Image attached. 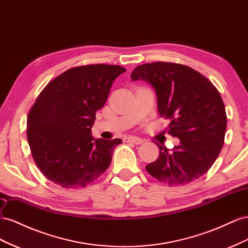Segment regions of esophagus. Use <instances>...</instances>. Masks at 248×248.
I'll return each mask as SVG.
<instances>
[{
	"label": "esophagus",
	"instance_id": "esophagus-1",
	"mask_svg": "<svg viewBox=\"0 0 248 248\" xmlns=\"http://www.w3.org/2000/svg\"><path fill=\"white\" fill-rule=\"evenodd\" d=\"M124 141H125V142H132L134 144H141V143L144 142L143 139L138 138V137H128V138L124 139Z\"/></svg>",
	"mask_w": 248,
	"mask_h": 248
}]
</instances>
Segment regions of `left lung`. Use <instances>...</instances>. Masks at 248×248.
Listing matches in <instances>:
<instances>
[{"instance_id": "1", "label": "left lung", "mask_w": 248, "mask_h": 248, "mask_svg": "<svg viewBox=\"0 0 248 248\" xmlns=\"http://www.w3.org/2000/svg\"><path fill=\"white\" fill-rule=\"evenodd\" d=\"M132 81L153 87L161 116L170 119L169 134L180 139L172 150L159 145L147 172L168 186L197 180L214 164L224 142L226 114L218 90L206 77L186 65L154 62L139 65Z\"/></svg>"}]
</instances>
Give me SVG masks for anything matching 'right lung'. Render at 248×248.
<instances>
[{
	"instance_id": "add662e5",
	"label": "right lung",
	"mask_w": 248,
	"mask_h": 248,
	"mask_svg": "<svg viewBox=\"0 0 248 248\" xmlns=\"http://www.w3.org/2000/svg\"><path fill=\"white\" fill-rule=\"evenodd\" d=\"M118 65L70 68L49 82L28 114L27 136L35 163L46 178L65 189L96 180L111 163L122 139L93 138L95 113L104 107Z\"/></svg>"
}]
</instances>
